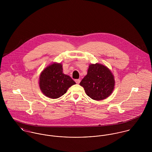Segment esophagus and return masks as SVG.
Listing matches in <instances>:
<instances>
[{
	"label": "esophagus",
	"mask_w": 152,
	"mask_h": 152,
	"mask_svg": "<svg viewBox=\"0 0 152 152\" xmlns=\"http://www.w3.org/2000/svg\"><path fill=\"white\" fill-rule=\"evenodd\" d=\"M75 83H76L77 84H79V83H80V80L77 79V80H75Z\"/></svg>",
	"instance_id": "esophagus-1"
}]
</instances>
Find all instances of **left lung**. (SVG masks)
Here are the masks:
<instances>
[{"label": "left lung", "instance_id": "obj_1", "mask_svg": "<svg viewBox=\"0 0 152 152\" xmlns=\"http://www.w3.org/2000/svg\"><path fill=\"white\" fill-rule=\"evenodd\" d=\"M80 85L91 99L101 101L112 94L115 81L113 74L107 66L96 63L89 64L87 74Z\"/></svg>", "mask_w": 152, "mask_h": 152}]
</instances>
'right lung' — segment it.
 Instances as JSON below:
<instances>
[{"instance_id":"obj_1","label":"right lung","mask_w":152,"mask_h":152,"mask_svg":"<svg viewBox=\"0 0 152 152\" xmlns=\"http://www.w3.org/2000/svg\"><path fill=\"white\" fill-rule=\"evenodd\" d=\"M63 65L54 63L46 66L39 77V87L45 96L57 99L65 94L68 89L75 84V81L63 72Z\"/></svg>"}]
</instances>
